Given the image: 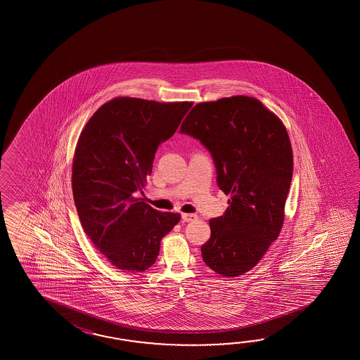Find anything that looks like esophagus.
Masks as SVG:
<instances>
[{"label":"esophagus","instance_id":"34e87169","mask_svg":"<svg viewBox=\"0 0 360 360\" xmlns=\"http://www.w3.org/2000/svg\"><path fill=\"white\" fill-rule=\"evenodd\" d=\"M198 219V216L195 214H181V220L184 222H191L194 221V220H197Z\"/></svg>","mask_w":360,"mask_h":360}]
</instances>
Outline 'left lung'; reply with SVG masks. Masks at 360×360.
Wrapping results in <instances>:
<instances>
[{
  "label": "left lung",
  "instance_id": "obj_1",
  "mask_svg": "<svg viewBox=\"0 0 360 360\" xmlns=\"http://www.w3.org/2000/svg\"><path fill=\"white\" fill-rule=\"evenodd\" d=\"M180 134L197 139L214 160L216 181L229 207L210 220L200 247L208 268L238 276L255 268L283 225L293 171L291 143L281 120L250 96L199 103Z\"/></svg>",
  "mask_w": 360,
  "mask_h": 360
}]
</instances>
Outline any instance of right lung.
I'll list each match as a JSON object with an SVG mask.
<instances>
[{
  "mask_svg": "<svg viewBox=\"0 0 360 360\" xmlns=\"http://www.w3.org/2000/svg\"><path fill=\"white\" fill-rule=\"evenodd\" d=\"M191 105L117 98L79 135L72 171L77 212L94 245L123 271L150 268L162 238L180 221V214L157 211L138 195H144L158 146Z\"/></svg>",
  "mask_w": 360,
  "mask_h": 360,
  "instance_id": "obj_1",
  "label": "right lung"
}]
</instances>
